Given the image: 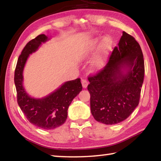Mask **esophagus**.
<instances>
[{
    "label": "esophagus",
    "mask_w": 161,
    "mask_h": 161,
    "mask_svg": "<svg viewBox=\"0 0 161 161\" xmlns=\"http://www.w3.org/2000/svg\"><path fill=\"white\" fill-rule=\"evenodd\" d=\"M81 84H82V86L84 87V88H86L87 86H88V84H89V82H88V81L85 80V79H82V80H81Z\"/></svg>",
    "instance_id": "obj_1"
}]
</instances>
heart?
Listing matches in <instances>:
<instances>
[{
    "label": "heart",
    "instance_id": "obj_1",
    "mask_svg": "<svg viewBox=\"0 0 161 161\" xmlns=\"http://www.w3.org/2000/svg\"><path fill=\"white\" fill-rule=\"evenodd\" d=\"M97 42V41L93 42L84 50L82 55H81V58L83 59H86L89 58L93 53ZM111 46H112V41H111L110 38L108 37H103L100 44L99 53L95 57L91 63V67L92 69L98 71L102 69L105 66L106 62H107V54L111 49Z\"/></svg>",
    "mask_w": 161,
    "mask_h": 161
}]
</instances>
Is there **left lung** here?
<instances>
[{"label": "left lung", "instance_id": "1", "mask_svg": "<svg viewBox=\"0 0 161 161\" xmlns=\"http://www.w3.org/2000/svg\"><path fill=\"white\" fill-rule=\"evenodd\" d=\"M118 45L105 67L88 77L92 114L104 124H118L132 114L139 103L143 82L145 68L139 44L123 32Z\"/></svg>", "mask_w": 161, "mask_h": 161}]
</instances>
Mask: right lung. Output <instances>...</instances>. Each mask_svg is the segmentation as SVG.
<instances>
[{
	"label": "right lung",
	"mask_w": 161,
	"mask_h": 161,
	"mask_svg": "<svg viewBox=\"0 0 161 161\" xmlns=\"http://www.w3.org/2000/svg\"><path fill=\"white\" fill-rule=\"evenodd\" d=\"M48 40L45 35H39L27 43L19 56L15 70L14 81L17 101L27 119L35 126L43 129L60 126L67 118V110L72 101L82 90L81 80L66 81L48 96L35 99L26 93L23 86V72L30 54L36 51L42 42Z\"/></svg>",
	"instance_id": "1"
}]
</instances>
